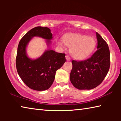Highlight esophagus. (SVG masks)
<instances>
[{
  "mask_svg": "<svg viewBox=\"0 0 121 121\" xmlns=\"http://www.w3.org/2000/svg\"><path fill=\"white\" fill-rule=\"evenodd\" d=\"M65 59H66V60H67V61H70V56H68V55L65 56Z\"/></svg>",
  "mask_w": 121,
  "mask_h": 121,
  "instance_id": "esophagus-1",
  "label": "esophagus"
}]
</instances>
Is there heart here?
<instances>
[{"mask_svg": "<svg viewBox=\"0 0 121 121\" xmlns=\"http://www.w3.org/2000/svg\"><path fill=\"white\" fill-rule=\"evenodd\" d=\"M56 45L61 48L65 45L70 47V53L76 59H83L92 52L96 45L94 37L81 34H69L62 37V42L58 40Z\"/></svg>", "mask_w": 121, "mask_h": 121, "instance_id": "obj_1", "label": "heart"}]
</instances>
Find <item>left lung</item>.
Listing matches in <instances>:
<instances>
[{"mask_svg": "<svg viewBox=\"0 0 121 121\" xmlns=\"http://www.w3.org/2000/svg\"><path fill=\"white\" fill-rule=\"evenodd\" d=\"M98 50L86 60H73L70 79L79 90H91L98 86L105 79L110 64L109 49L106 41L97 32Z\"/></svg>", "mask_w": 121, "mask_h": 121, "instance_id": "left-lung-1", "label": "left lung"}]
</instances>
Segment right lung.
Here are the masks:
<instances>
[{"mask_svg": "<svg viewBox=\"0 0 121 121\" xmlns=\"http://www.w3.org/2000/svg\"><path fill=\"white\" fill-rule=\"evenodd\" d=\"M35 36L47 39L48 44L52 38L48 28L36 26L29 30L19 42L16 67L18 74L27 86L36 91H44L51 87L56 70L65 62V54L49 50L38 59H29L26 54V47L31 38Z\"/></svg>", "mask_w": 121, "mask_h": 121, "instance_id": "obj_1", "label": "right lung"}]
</instances>
